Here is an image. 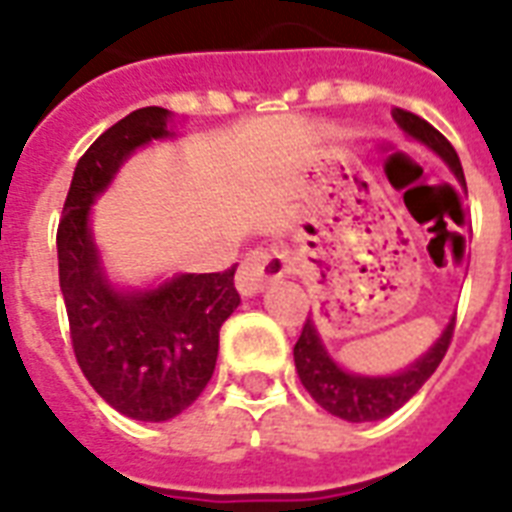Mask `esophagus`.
<instances>
[{"label":"esophagus","mask_w":512,"mask_h":512,"mask_svg":"<svg viewBox=\"0 0 512 512\" xmlns=\"http://www.w3.org/2000/svg\"><path fill=\"white\" fill-rule=\"evenodd\" d=\"M284 273H287V257H284V252L257 247L241 260L239 273H236V287H239L241 295H257L260 289H265L268 281L279 279Z\"/></svg>","instance_id":"esophagus-1"}]
</instances>
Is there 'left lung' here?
Wrapping results in <instances>:
<instances>
[{
	"instance_id": "8db88e82",
	"label": "left lung",
	"mask_w": 512,
	"mask_h": 512,
	"mask_svg": "<svg viewBox=\"0 0 512 512\" xmlns=\"http://www.w3.org/2000/svg\"><path fill=\"white\" fill-rule=\"evenodd\" d=\"M393 116H396L398 127L406 135H412V138L422 140L428 148H433L452 167L454 175L460 177V183H465L460 156L433 124H428L412 111H404V108H396ZM452 335L454 321H449L441 340L417 364L409 366L406 372L393 374V377H358V374L342 372L340 366L329 358V353L319 340V332H316L311 316H308L303 324V332L295 342V366L297 374H300V382L321 409H327L329 414L348 422H374L398 412L428 382L430 374L436 372L438 364L444 361L446 350L452 345Z\"/></svg>"
}]
</instances>
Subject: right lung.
<instances>
[{"instance_id": "add662e5", "label": "right lung", "mask_w": 512, "mask_h": 512, "mask_svg": "<svg viewBox=\"0 0 512 512\" xmlns=\"http://www.w3.org/2000/svg\"><path fill=\"white\" fill-rule=\"evenodd\" d=\"M170 111L138 108L108 127L74 170L58 223V273L76 364L103 401L124 417L164 422L201 396L215 372L220 327L241 303L236 265L183 273L151 292L108 287L87 231L92 199L138 146L167 138Z\"/></svg>"}]
</instances>
